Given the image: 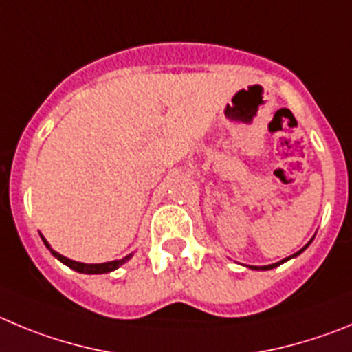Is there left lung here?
Wrapping results in <instances>:
<instances>
[{
    "label": "left lung",
    "mask_w": 352,
    "mask_h": 352,
    "mask_svg": "<svg viewBox=\"0 0 352 352\" xmlns=\"http://www.w3.org/2000/svg\"><path fill=\"white\" fill-rule=\"evenodd\" d=\"M310 242H312V240H310ZM309 242V243H310ZM309 243H307L305 247H303V249H300L298 252H294L293 256H289V258H286V259H283V261H278V263H274V265H267V267H249V268H252V270H272V268H275V267H278V265H283V263H286L287 259H291V258H296V256L298 254H302L303 251H305L307 247H309Z\"/></svg>",
    "instance_id": "8db88e82"
}]
</instances>
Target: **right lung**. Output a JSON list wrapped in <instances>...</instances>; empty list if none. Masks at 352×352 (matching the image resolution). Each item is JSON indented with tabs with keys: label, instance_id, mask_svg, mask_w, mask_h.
<instances>
[{
	"label": "right lung",
	"instance_id": "right-lung-1",
	"mask_svg": "<svg viewBox=\"0 0 352 352\" xmlns=\"http://www.w3.org/2000/svg\"><path fill=\"white\" fill-rule=\"evenodd\" d=\"M42 240H43V243H45V245H47V249H49V251L52 252L54 258H58L59 261L65 263L66 267H69V268H72V270L78 272V274H109V272L117 270V268L121 267V265H124V263L128 261V259L131 258V256H133V254H128V256H126V258H122V259H116V261H109V263H94V265H87V263L74 261V259L65 258V256H63V254H59V252L54 251L52 247L49 245V242H47V240L43 239V236H42Z\"/></svg>",
	"mask_w": 352,
	"mask_h": 352
}]
</instances>
